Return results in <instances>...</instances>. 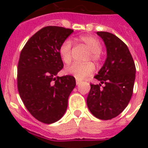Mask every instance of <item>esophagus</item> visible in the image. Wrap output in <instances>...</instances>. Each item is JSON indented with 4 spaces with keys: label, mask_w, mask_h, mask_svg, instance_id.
<instances>
[{
    "label": "esophagus",
    "mask_w": 148,
    "mask_h": 148,
    "mask_svg": "<svg viewBox=\"0 0 148 148\" xmlns=\"http://www.w3.org/2000/svg\"><path fill=\"white\" fill-rule=\"evenodd\" d=\"M80 83H81V81H79V80H77V79H76V84H77V85H79V84H80Z\"/></svg>",
    "instance_id": "34e87169"
}]
</instances>
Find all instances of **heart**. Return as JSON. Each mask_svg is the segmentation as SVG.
<instances>
[{"label": "heart", "mask_w": 148, "mask_h": 148, "mask_svg": "<svg viewBox=\"0 0 148 148\" xmlns=\"http://www.w3.org/2000/svg\"><path fill=\"white\" fill-rule=\"evenodd\" d=\"M80 40L84 44L88 50L90 51L89 59L91 58L95 61H98L101 59V51L102 46L101 42L92 36H83L80 38ZM59 53L62 60L65 64H70L72 60L71 41L68 39L65 40L59 47ZM95 67L92 63L88 62L85 64L74 63L68 66L65 69V73L71 74L76 77L77 80H83L86 77L90 76L95 72Z\"/></svg>", "instance_id": "1"}]
</instances>
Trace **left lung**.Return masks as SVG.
<instances>
[{
  "label": "left lung",
  "mask_w": 148,
  "mask_h": 148,
  "mask_svg": "<svg viewBox=\"0 0 148 148\" xmlns=\"http://www.w3.org/2000/svg\"><path fill=\"white\" fill-rule=\"evenodd\" d=\"M97 34L104 42L107 58L95 76L101 83L90 84L87 104L95 117L110 120L119 115L131 100L136 67L128 47L120 38L104 31H98Z\"/></svg>",
  "instance_id": "8db88e82"
}]
</instances>
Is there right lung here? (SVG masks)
<instances>
[{
	"mask_svg": "<svg viewBox=\"0 0 148 148\" xmlns=\"http://www.w3.org/2000/svg\"><path fill=\"white\" fill-rule=\"evenodd\" d=\"M73 32L62 27H43L27 40L20 54V97L31 115L45 124H53L64 116L76 86L73 76H57L64 67L59 47Z\"/></svg>",
	"mask_w": 148,
	"mask_h": 148,
	"instance_id": "right-lung-1",
	"label": "right lung"
}]
</instances>
